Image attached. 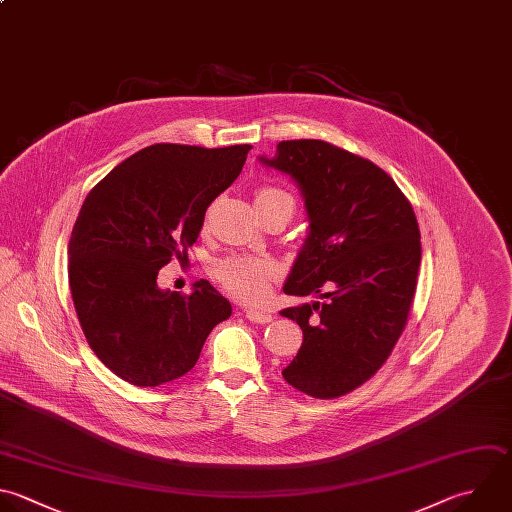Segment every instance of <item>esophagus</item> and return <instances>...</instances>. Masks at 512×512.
Returning a JSON list of instances; mask_svg holds the SVG:
<instances>
[{"label":"esophagus","instance_id":"obj_1","mask_svg":"<svg viewBox=\"0 0 512 512\" xmlns=\"http://www.w3.org/2000/svg\"><path fill=\"white\" fill-rule=\"evenodd\" d=\"M246 318L254 324H268L272 320V314L268 310H256V308H248L246 310Z\"/></svg>","mask_w":512,"mask_h":512}]
</instances>
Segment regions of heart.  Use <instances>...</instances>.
Instances as JSON below:
<instances>
[{"label":"heart","mask_w":512,"mask_h":512,"mask_svg":"<svg viewBox=\"0 0 512 512\" xmlns=\"http://www.w3.org/2000/svg\"><path fill=\"white\" fill-rule=\"evenodd\" d=\"M256 206L270 202H290L294 206V198L282 188L264 186L256 192ZM278 276V266L268 258H252V256H236L228 258L218 266V278L228 292L244 302H260L268 296L270 282Z\"/></svg>","instance_id":"heart-1"}]
</instances>
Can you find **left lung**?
<instances>
[{
	"instance_id": "8db88e82",
	"label": "left lung",
	"mask_w": 512,
	"mask_h": 512,
	"mask_svg": "<svg viewBox=\"0 0 512 512\" xmlns=\"http://www.w3.org/2000/svg\"><path fill=\"white\" fill-rule=\"evenodd\" d=\"M260 162L298 184L310 222L284 294L326 298L280 312L304 334L282 376L308 396H342L376 374L406 326L420 266L414 210L384 170L322 140L280 142Z\"/></svg>"
}]
</instances>
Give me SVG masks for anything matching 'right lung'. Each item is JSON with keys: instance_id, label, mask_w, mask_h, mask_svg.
<instances>
[{"instance_id": "1", "label": "right lung", "mask_w": 512, "mask_h": 512, "mask_svg": "<svg viewBox=\"0 0 512 512\" xmlns=\"http://www.w3.org/2000/svg\"><path fill=\"white\" fill-rule=\"evenodd\" d=\"M250 148L154 144L88 194L68 246L70 288L90 348L122 380L160 386L184 376L212 328L230 318V302L208 280L192 294L156 280L174 256H188Z\"/></svg>"}]
</instances>
